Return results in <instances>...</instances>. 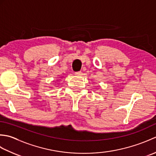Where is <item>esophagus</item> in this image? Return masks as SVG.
Here are the masks:
<instances>
[{
  "mask_svg": "<svg viewBox=\"0 0 156 156\" xmlns=\"http://www.w3.org/2000/svg\"><path fill=\"white\" fill-rule=\"evenodd\" d=\"M82 74V72L81 71L75 72V75H76V76H81Z\"/></svg>",
  "mask_w": 156,
  "mask_h": 156,
  "instance_id": "esophagus-1",
  "label": "esophagus"
}]
</instances>
